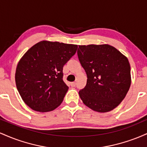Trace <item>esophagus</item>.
Here are the masks:
<instances>
[{
    "label": "esophagus",
    "instance_id": "1",
    "mask_svg": "<svg viewBox=\"0 0 147 147\" xmlns=\"http://www.w3.org/2000/svg\"><path fill=\"white\" fill-rule=\"evenodd\" d=\"M70 86H71L72 87H75L76 86V82H71V83H70Z\"/></svg>",
    "mask_w": 147,
    "mask_h": 147
}]
</instances>
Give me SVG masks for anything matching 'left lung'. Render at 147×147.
Masks as SVG:
<instances>
[{
    "instance_id": "left-lung-1",
    "label": "left lung",
    "mask_w": 147,
    "mask_h": 147,
    "mask_svg": "<svg viewBox=\"0 0 147 147\" xmlns=\"http://www.w3.org/2000/svg\"><path fill=\"white\" fill-rule=\"evenodd\" d=\"M77 55L88 78L86 86L79 92L82 102L97 112L113 110L131 86L128 59L108 44L79 45Z\"/></svg>"
}]
</instances>
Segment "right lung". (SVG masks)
<instances>
[{
  "instance_id": "1",
  "label": "right lung",
  "mask_w": 147,
  "mask_h": 147,
  "mask_svg": "<svg viewBox=\"0 0 147 147\" xmlns=\"http://www.w3.org/2000/svg\"><path fill=\"white\" fill-rule=\"evenodd\" d=\"M77 50V45L43 41L25 52L15 81L23 102L32 110L48 112L61 104L68 90L63 81V65Z\"/></svg>"
}]
</instances>
